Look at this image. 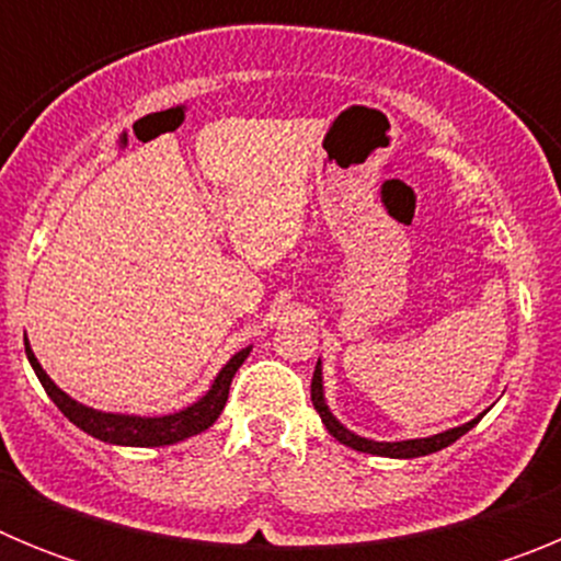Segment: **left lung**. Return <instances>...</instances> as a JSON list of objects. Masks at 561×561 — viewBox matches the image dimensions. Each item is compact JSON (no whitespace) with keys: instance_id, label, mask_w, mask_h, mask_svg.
I'll return each instance as SVG.
<instances>
[{"instance_id":"obj_1","label":"left lung","mask_w":561,"mask_h":561,"mask_svg":"<svg viewBox=\"0 0 561 561\" xmlns=\"http://www.w3.org/2000/svg\"><path fill=\"white\" fill-rule=\"evenodd\" d=\"M311 404H314V410L320 413V419H323L325 430H329L331 435H334L340 444H345V447L356 449V453H370V455H381V458H421V455H433L438 453V449L449 447V444H455V440L460 438V435H466L469 430L474 427L480 421L472 419L469 424H463V427H455V430H447V433H438V435H430V438H413V440H368L362 438V435H354L351 430H345L340 424V421L331 415L329 404H325L323 399V368H320V362H317L314 368V376H311Z\"/></svg>"}]
</instances>
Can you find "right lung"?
<instances>
[{
    "label": "right lung",
    "instance_id": "right-lung-1",
    "mask_svg": "<svg viewBox=\"0 0 561 561\" xmlns=\"http://www.w3.org/2000/svg\"><path fill=\"white\" fill-rule=\"evenodd\" d=\"M24 351H27V359L36 370L42 388L47 390V396L56 401V408L67 415L76 427H81L83 433H89L92 438L106 440V444H121V447H168V444H176V440H185L191 435L205 433L207 427H213V421L219 419L221 410L227 404V396H230V381L236 376V370L241 368V362L250 356L252 348L238 351L225 368L219 370L213 388L202 396L196 404L180 410V413L171 415H121V413H101V410H92L81 401L69 399L56 381L44 374V368L38 365L36 354L30 351V342L24 340Z\"/></svg>",
    "mask_w": 561,
    "mask_h": 561
}]
</instances>
